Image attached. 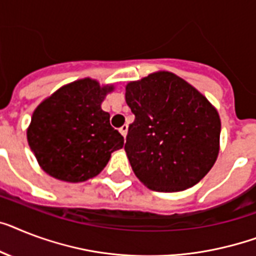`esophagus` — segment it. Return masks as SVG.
<instances>
[{"label":"esophagus","mask_w":256,"mask_h":256,"mask_svg":"<svg viewBox=\"0 0 256 256\" xmlns=\"http://www.w3.org/2000/svg\"><path fill=\"white\" fill-rule=\"evenodd\" d=\"M120 132H121L124 138H126V134H128V124H124V126L120 128Z\"/></svg>","instance_id":"1"}]
</instances>
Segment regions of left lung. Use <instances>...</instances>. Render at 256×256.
Instances as JSON below:
<instances>
[{
  "label": "left lung",
  "mask_w": 256,
  "mask_h": 256,
  "mask_svg": "<svg viewBox=\"0 0 256 256\" xmlns=\"http://www.w3.org/2000/svg\"><path fill=\"white\" fill-rule=\"evenodd\" d=\"M135 120L124 151L135 176L158 192L200 182L217 160L221 120L205 96L186 80L159 70L126 85Z\"/></svg>",
  "instance_id": "obj_1"
}]
</instances>
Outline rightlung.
I'll return each mask as SVG.
<instances>
[{"label":"right lung","instance_id":"obj_1","mask_svg":"<svg viewBox=\"0 0 256 256\" xmlns=\"http://www.w3.org/2000/svg\"><path fill=\"white\" fill-rule=\"evenodd\" d=\"M113 89L81 78L39 104L27 128V142L46 174L63 182H85L98 175L112 152L124 147V136L101 109Z\"/></svg>","mask_w":256,"mask_h":256}]
</instances>
